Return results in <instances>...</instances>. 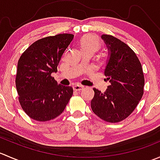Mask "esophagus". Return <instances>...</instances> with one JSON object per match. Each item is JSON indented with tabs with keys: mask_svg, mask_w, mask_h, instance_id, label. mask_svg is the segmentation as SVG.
I'll return each instance as SVG.
<instances>
[{
	"mask_svg": "<svg viewBox=\"0 0 160 160\" xmlns=\"http://www.w3.org/2000/svg\"><path fill=\"white\" fill-rule=\"evenodd\" d=\"M83 89V86H80V85H75L73 86V90L75 91H80Z\"/></svg>",
	"mask_w": 160,
	"mask_h": 160,
	"instance_id": "esophagus-1",
	"label": "esophagus"
}]
</instances>
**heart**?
Returning a JSON list of instances; mask_svg holds the SVG:
<instances>
[{"label":"heart","instance_id":"obj_1","mask_svg":"<svg viewBox=\"0 0 160 160\" xmlns=\"http://www.w3.org/2000/svg\"><path fill=\"white\" fill-rule=\"evenodd\" d=\"M80 46L82 51L90 50L94 52L101 46V42L99 38L94 35L88 34L81 38L80 41Z\"/></svg>","mask_w":160,"mask_h":160}]
</instances>
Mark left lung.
I'll return each mask as SVG.
<instances>
[{
  "label": "left lung",
  "mask_w": 160,
  "mask_h": 160,
  "mask_svg": "<svg viewBox=\"0 0 160 160\" xmlns=\"http://www.w3.org/2000/svg\"><path fill=\"white\" fill-rule=\"evenodd\" d=\"M109 51L104 75L111 84L104 93L93 88L91 109L100 118L110 123L125 120L133 112L144 93L142 67L129 46L110 35H102Z\"/></svg>",
  "instance_id": "obj_1"
}]
</instances>
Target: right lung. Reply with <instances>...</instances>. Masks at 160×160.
I'll use <instances>...</instances> for the list:
<instances>
[{
	"mask_svg": "<svg viewBox=\"0 0 160 160\" xmlns=\"http://www.w3.org/2000/svg\"><path fill=\"white\" fill-rule=\"evenodd\" d=\"M58 34L32 43L18 62L15 84L21 107L32 119L47 122L60 115L72 95V87L58 84L52 72L73 38Z\"/></svg>",
	"mask_w": 160,
	"mask_h": 160,
	"instance_id": "right-lung-1",
	"label": "right lung"
}]
</instances>
